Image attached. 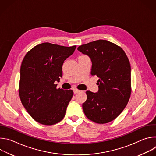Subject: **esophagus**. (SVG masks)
I'll return each instance as SVG.
<instances>
[{"label":"esophagus","instance_id":"esophagus-1","mask_svg":"<svg viewBox=\"0 0 156 156\" xmlns=\"http://www.w3.org/2000/svg\"><path fill=\"white\" fill-rule=\"evenodd\" d=\"M80 91V90H77V89H74V90H73L74 94H76V93H79Z\"/></svg>","mask_w":156,"mask_h":156}]
</instances>
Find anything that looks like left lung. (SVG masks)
I'll use <instances>...</instances> for the list:
<instances>
[{
	"label": "left lung",
	"mask_w": 156,
	"mask_h": 156,
	"mask_svg": "<svg viewBox=\"0 0 156 156\" xmlns=\"http://www.w3.org/2000/svg\"><path fill=\"white\" fill-rule=\"evenodd\" d=\"M78 50L90 57L91 75L99 78L98 92H86L84 113L96 123H108L122 113L130 98L131 66L128 58L120 46L107 40L83 44Z\"/></svg>",
	"instance_id": "obj_1"
}]
</instances>
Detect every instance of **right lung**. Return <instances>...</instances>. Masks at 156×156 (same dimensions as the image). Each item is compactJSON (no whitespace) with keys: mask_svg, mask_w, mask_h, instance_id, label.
<instances>
[{"mask_svg":"<svg viewBox=\"0 0 156 156\" xmlns=\"http://www.w3.org/2000/svg\"><path fill=\"white\" fill-rule=\"evenodd\" d=\"M76 46L65 47L44 42L28 51L20 68L19 95L30 116L37 122L52 125L65 117L73 95L72 90L57 89L64 60Z\"/></svg>","mask_w":156,"mask_h":156,"instance_id":"add662e5","label":"right lung"}]
</instances>
